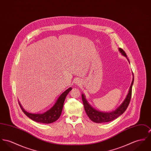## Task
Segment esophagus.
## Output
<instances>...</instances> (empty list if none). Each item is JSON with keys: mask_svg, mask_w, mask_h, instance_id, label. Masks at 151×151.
I'll return each mask as SVG.
<instances>
[{"mask_svg": "<svg viewBox=\"0 0 151 151\" xmlns=\"http://www.w3.org/2000/svg\"><path fill=\"white\" fill-rule=\"evenodd\" d=\"M79 81H76V84H79V83H79Z\"/></svg>", "mask_w": 151, "mask_h": 151, "instance_id": "34e87169", "label": "esophagus"}]
</instances>
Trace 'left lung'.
I'll use <instances>...</instances> for the list:
<instances>
[{"mask_svg":"<svg viewBox=\"0 0 151 151\" xmlns=\"http://www.w3.org/2000/svg\"><path fill=\"white\" fill-rule=\"evenodd\" d=\"M119 51L123 56H124L127 58V54L122 49L119 47ZM127 59L128 60V58ZM128 61L129 62V60H128ZM133 81H134V78H133V81L130 85L129 93L126 98L124 101V102L117 109H116V110L111 112H102V111L96 110L88 103L84 95L81 94L82 101L83 102L84 109L86 114L90 118V119L91 121H93V122L96 123H104V122H108L113 121L118 116L122 115L128 108L129 104L130 103L131 96H132V86H133Z\"/></svg>","mask_w":151,"mask_h":151,"instance_id":"obj_1","label":"left lung"}]
</instances>
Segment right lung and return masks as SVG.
<instances>
[{
  "label": "right lung",
  "instance_id": "right-lung-1",
  "mask_svg": "<svg viewBox=\"0 0 151 151\" xmlns=\"http://www.w3.org/2000/svg\"><path fill=\"white\" fill-rule=\"evenodd\" d=\"M72 90V88H68L66 91L62 93L58 97L56 102L52 107L49 110L46 112L42 114H32L25 111L22 107L21 104L18 102L20 107L23 111L24 114L28 116L31 119L37 122L43 123V124H50L55 122L61 116L62 110L63 108V104L64 101L68 93Z\"/></svg>",
  "mask_w": 151,
  "mask_h": 151
}]
</instances>
